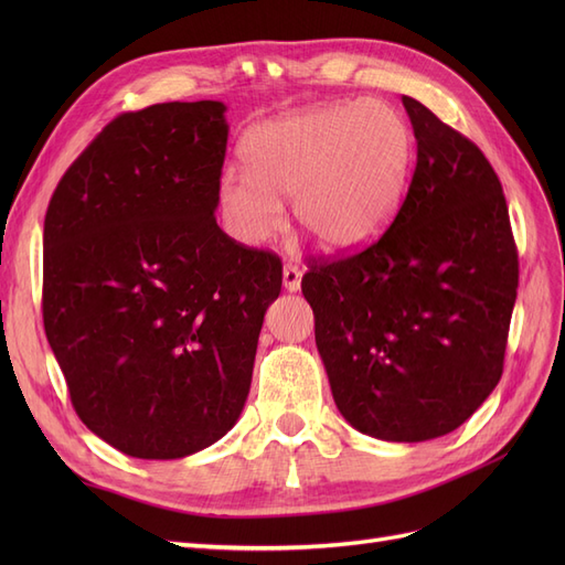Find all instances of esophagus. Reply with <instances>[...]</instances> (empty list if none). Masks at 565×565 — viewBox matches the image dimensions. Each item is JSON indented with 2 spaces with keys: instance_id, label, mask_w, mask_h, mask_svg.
Wrapping results in <instances>:
<instances>
[{
  "instance_id": "34e87169",
  "label": "esophagus",
  "mask_w": 565,
  "mask_h": 565,
  "mask_svg": "<svg viewBox=\"0 0 565 565\" xmlns=\"http://www.w3.org/2000/svg\"><path fill=\"white\" fill-rule=\"evenodd\" d=\"M301 268L295 266V264H285L282 268V287L287 289V292H299L301 289Z\"/></svg>"
}]
</instances>
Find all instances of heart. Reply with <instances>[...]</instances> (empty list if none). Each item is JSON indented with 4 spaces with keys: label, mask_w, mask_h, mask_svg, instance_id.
<instances>
[{
    "label": "heart",
    "mask_w": 565,
    "mask_h": 565,
    "mask_svg": "<svg viewBox=\"0 0 565 565\" xmlns=\"http://www.w3.org/2000/svg\"><path fill=\"white\" fill-rule=\"evenodd\" d=\"M415 150L413 125L388 100L306 108L247 134V169H224L218 210L237 243L262 245L292 200L295 221L324 249H363L396 218Z\"/></svg>",
    "instance_id": "1"
}]
</instances>
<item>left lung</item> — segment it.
Masks as SVG:
<instances>
[{"mask_svg": "<svg viewBox=\"0 0 565 565\" xmlns=\"http://www.w3.org/2000/svg\"><path fill=\"white\" fill-rule=\"evenodd\" d=\"M417 167L391 228L313 262L301 292L337 409L391 443L455 431L502 377L519 254L502 183L469 139L403 96Z\"/></svg>", "mask_w": 565, "mask_h": 565, "instance_id": "left-lung-1", "label": "left lung"}]
</instances>
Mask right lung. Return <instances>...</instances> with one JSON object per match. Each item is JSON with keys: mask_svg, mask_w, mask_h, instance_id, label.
Segmentation results:
<instances>
[{"mask_svg": "<svg viewBox=\"0 0 565 565\" xmlns=\"http://www.w3.org/2000/svg\"><path fill=\"white\" fill-rule=\"evenodd\" d=\"M221 100L158 104L100 131L44 218V330L75 413L108 446L181 459L241 417L276 254L216 226Z\"/></svg>", "mask_w": 565, "mask_h": 565, "instance_id": "obj_1", "label": "right lung"}]
</instances>
